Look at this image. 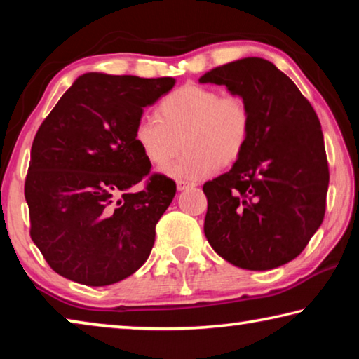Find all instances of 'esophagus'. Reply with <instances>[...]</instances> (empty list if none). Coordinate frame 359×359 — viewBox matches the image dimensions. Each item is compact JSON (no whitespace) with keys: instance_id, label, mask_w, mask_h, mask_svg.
Instances as JSON below:
<instances>
[{"instance_id":"obj_1","label":"esophagus","mask_w":359,"mask_h":359,"mask_svg":"<svg viewBox=\"0 0 359 359\" xmlns=\"http://www.w3.org/2000/svg\"><path fill=\"white\" fill-rule=\"evenodd\" d=\"M190 187H193V184H190V182L177 180V190L179 191H184V190H187V188H190Z\"/></svg>"}]
</instances>
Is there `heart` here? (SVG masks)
<instances>
[{
    "label": "heart",
    "instance_id": "heart-1",
    "mask_svg": "<svg viewBox=\"0 0 359 359\" xmlns=\"http://www.w3.org/2000/svg\"><path fill=\"white\" fill-rule=\"evenodd\" d=\"M156 115H142L133 139L154 166H165L184 147L185 154L163 169L175 179L199 180L217 166H233L250 141L253 115L247 100L214 87L182 85L160 101Z\"/></svg>",
    "mask_w": 359,
    "mask_h": 359
}]
</instances>
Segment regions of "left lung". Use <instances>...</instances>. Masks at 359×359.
Here are the masks:
<instances>
[{
  "mask_svg": "<svg viewBox=\"0 0 359 359\" xmlns=\"http://www.w3.org/2000/svg\"><path fill=\"white\" fill-rule=\"evenodd\" d=\"M199 82L226 85L244 96L253 115L244 155L203 187L205 238L242 269L287 264L325 218L330 168L317 114L294 82L264 58L218 66Z\"/></svg>",
  "mask_w": 359,
  "mask_h": 359,
  "instance_id": "1",
  "label": "left lung"
}]
</instances>
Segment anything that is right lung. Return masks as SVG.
Returning <instances> with one entry per match:
<instances>
[{
  "instance_id": "right-lung-1",
  "label": "right lung",
  "mask_w": 359,
  "mask_h": 359,
  "mask_svg": "<svg viewBox=\"0 0 359 359\" xmlns=\"http://www.w3.org/2000/svg\"><path fill=\"white\" fill-rule=\"evenodd\" d=\"M174 83V77L88 72L41 123L25 199L29 236L57 274L106 287L147 261L156 223L177 188L165 174L150 172L133 133L144 107Z\"/></svg>"
}]
</instances>
